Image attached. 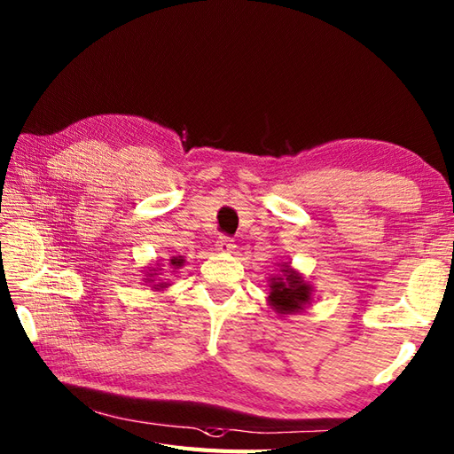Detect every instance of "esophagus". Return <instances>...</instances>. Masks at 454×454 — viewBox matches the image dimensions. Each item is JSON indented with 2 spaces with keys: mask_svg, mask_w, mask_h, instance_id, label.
<instances>
[{
  "mask_svg": "<svg viewBox=\"0 0 454 454\" xmlns=\"http://www.w3.org/2000/svg\"><path fill=\"white\" fill-rule=\"evenodd\" d=\"M215 247H217L219 254H231V252L235 250V242L231 240V239H227V237H219Z\"/></svg>",
  "mask_w": 454,
  "mask_h": 454,
  "instance_id": "34e87169",
  "label": "esophagus"
}]
</instances>
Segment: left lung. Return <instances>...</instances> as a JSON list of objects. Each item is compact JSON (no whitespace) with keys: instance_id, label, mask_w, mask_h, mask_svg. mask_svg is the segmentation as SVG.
<instances>
[{"instance_id":"8db88e82","label":"left lung","mask_w":454,"mask_h":454,"mask_svg":"<svg viewBox=\"0 0 454 454\" xmlns=\"http://www.w3.org/2000/svg\"><path fill=\"white\" fill-rule=\"evenodd\" d=\"M268 304L283 317L301 314L314 301V286L289 262L278 263V273L268 279Z\"/></svg>"}]
</instances>
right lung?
I'll list each match as a JSON object with an SVG mask.
<instances>
[{"label": "right lung", "instance_id": "add662e5", "mask_svg": "<svg viewBox=\"0 0 454 454\" xmlns=\"http://www.w3.org/2000/svg\"><path fill=\"white\" fill-rule=\"evenodd\" d=\"M169 265H171L173 270H176V268H183V265H184V258H183V256H173V258L169 260ZM161 271H163L161 263H153V265H150L148 271H144V273H146V275H144V283H150L153 291H163V289H168V286H169L171 283H168V281H163V279H161Z\"/></svg>", "mask_w": 454, "mask_h": 454}]
</instances>
